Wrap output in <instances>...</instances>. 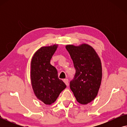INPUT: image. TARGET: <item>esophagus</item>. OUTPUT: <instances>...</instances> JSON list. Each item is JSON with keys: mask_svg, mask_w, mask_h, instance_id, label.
Segmentation results:
<instances>
[{"mask_svg": "<svg viewBox=\"0 0 127 127\" xmlns=\"http://www.w3.org/2000/svg\"><path fill=\"white\" fill-rule=\"evenodd\" d=\"M64 83H65V84L67 86H68V82H69V81H68V79H64Z\"/></svg>", "mask_w": 127, "mask_h": 127, "instance_id": "1", "label": "esophagus"}]
</instances>
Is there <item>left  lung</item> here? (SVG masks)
<instances>
[{"label":"left lung","instance_id":"left-lung-1","mask_svg":"<svg viewBox=\"0 0 127 127\" xmlns=\"http://www.w3.org/2000/svg\"><path fill=\"white\" fill-rule=\"evenodd\" d=\"M67 51L73 62L76 73L70 81V88L76 100L87 104L98 94L102 80V65L99 57L91 46L67 45Z\"/></svg>","mask_w":127,"mask_h":127}]
</instances>
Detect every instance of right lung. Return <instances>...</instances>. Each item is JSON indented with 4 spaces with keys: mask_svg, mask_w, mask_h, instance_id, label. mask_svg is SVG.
Segmentation results:
<instances>
[{
    "mask_svg": "<svg viewBox=\"0 0 127 127\" xmlns=\"http://www.w3.org/2000/svg\"><path fill=\"white\" fill-rule=\"evenodd\" d=\"M57 45L42 47L34 53L31 61V78L36 97L46 105H51L66 87L58 79L56 68L50 60L56 51Z\"/></svg>",
    "mask_w": 127,
    "mask_h": 127,
    "instance_id": "obj_1",
    "label": "right lung"
}]
</instances>
